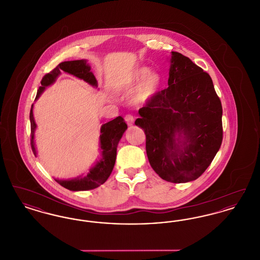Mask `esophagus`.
Listing matches in <instances>:
<instances>
[{
  "label": "esophagus",
  "mask_w": 260,
  "mask_h": 260,
  "mask_svg": "<svg viewBox=\"0 0 260 260\" xmlns=\"http://www.w3.org/2000/svg\"><path fill=\"white\" fill-rule=\"evenodd\" d=\"M124 120H125L126 124H128V125H133L134 123H135V118H134L132 115H129V114L125 115V117H124Z\"/></svg>",
  "instance_id": "esophagus-1"
}]
</instances>
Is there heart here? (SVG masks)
I'll return each mask as SVG.
<instances>
[{"mask_svg": "<svg viewBox=\"0 0 260 260\" xmlns=\"http://www.w3.org/2000/svg\"><path fill=\"white\" fill-rule=\"evenodd\" d=\"M133 95L132 103L136 106H143L149 103L158 93L161 87V79L156 72H150L148 67L142 66L135 69L131 74L119 81V85L124 87H133L138 83Z\"/></svg>", "mask_w": 260, "mask_h": 260, "instance_id": "heart-1", "label": "heart"}]
</instances>
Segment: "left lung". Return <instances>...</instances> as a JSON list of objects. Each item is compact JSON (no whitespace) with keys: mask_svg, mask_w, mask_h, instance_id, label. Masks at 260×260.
I'll return each mask as SVG.
<instances>
[{"mask_svg":"<svg viewBox=\"0 0 260 260\" xmlns=\"http://www.w3.org/2000/svg\"><path fill=\"white\" fill-rule=\"evenodd\" d=\"M169 87L138 113L152 169L166 181L185 183L208 169L222 142V106L210 75L172 51Z\"/></svg>","mask_w":260,"mask_h":260,"instance_id":"obj_1","label":"left lung"}]
</instances>
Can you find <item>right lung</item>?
Returning <instances> with one entry per match:
<instances>
[{"instance_id": "1", "label": "right lung", "mask_w": 260, "mask_h": 260, "mask_svg": "<svg viewBox=\"0 0 260 260\" xmlns=\"http://www.w3.org/2000/svg\"><path fill=\"white\" fill-rule=\"evenodd\" d=\"M73 75L75 77L85 81L88 85L98 87V81L90 71V66L87 60H73L59 63L51 72L45 75L41 81V87L38 89L37 100L40 95L44 92L47 87L52 85L56 78L61 74V72ZM30 123H31V147L35 156H37V150L35 147V131L37 124L33 117V104L30 111ZM127 125L124 123V119L119 116L110 122L103 124L100 127L99 136V147L101 157L88 171L86 175H81L71 179H58L54 180L63 186L64 188L71 191H87L91 190L103 184L110 176L117 156V147L120 139L124 135Z\"/></svg>"}]
</instances>
